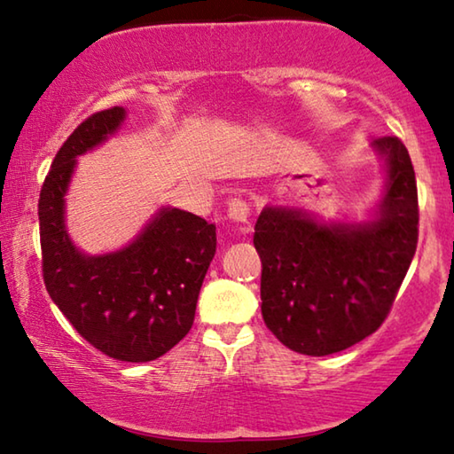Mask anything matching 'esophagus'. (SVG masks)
<instances>
[{"mask_svg": "<svg viewBox=\"0 0 454 454\" xmlns=\"http://www.w3.org/2000/svg\"><path fill=\"white\" fill-rule=\"evenodd\" d=\"M250 215V204L242 198H234L228 206V218L234 222H240V224H247Z\"/></svg>", "mask_w": 454, "mask_h": 454, "instance_id": "34e87169", "label": "esophagus"}]
</instances>
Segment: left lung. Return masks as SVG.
Instances as JSON below:
<instances>
[{"label":"left lung","mask_w":454,"mask_h":454,"mask_svg":"<svg viewBox=\"0 0 454 454\" xmlns=\"http://www.w3.org/2000/svg\"><path fill=\"white\" fill-rule=\"evenodd\" d=\"M373 146L387 160L373 222L322 226L287 207H265L256 220L262 320L300 355L340 353L379 330L416 254L420 209L408 148L397 137Z\"/></svg>","instance_id":"obj_1"}]
</instances>
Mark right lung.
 Listing matches in <instances>:
<instances>
[{"mask_svg":"<svg viewBox=\"0 0 454 454\" xmlns=\"http://www.w3.org/2000/svg\"><path fill=\"white\" fill-rule=\"evenodd\" d=\"M124 120L118 106L91 114L59 148L38 200L43 279L71 326L99 353L128 363L154 361L193 326L195 306L215 254V226L162 207L118 253L85 256L65 230V193L79 154Z\"/></svg>","mask_w":454,"mask_h":454,"instance_id":"add662e5","label":"right lung"}]
</instances>
